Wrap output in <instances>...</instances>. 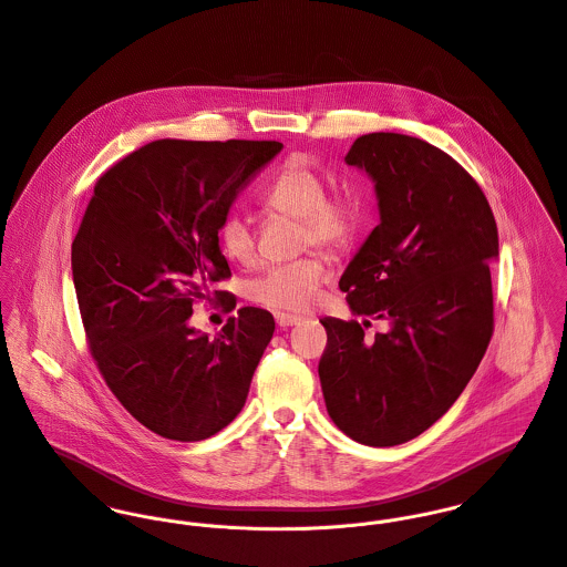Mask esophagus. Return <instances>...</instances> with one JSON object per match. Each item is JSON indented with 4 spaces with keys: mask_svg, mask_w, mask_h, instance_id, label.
I'll list each match as a JSON object with an SVG mask.
<instances>
[{
    "mask_svg": "<svg viewBox=\"0 0 567 567\" xmlns=\"http://www.w3.org/2000/svg\"><path fill=\"white\" fill-rule=\"evenodd\" d=\"M275 321L279 327H292V324L301 323L299 317L295 315H286V312H275Z\"/></svg>",
    "mask_w": 567,
    "mask_h": 567,
    "instance_id": "esophagus-1",
    "label": "esophagus"
}]
</instances>
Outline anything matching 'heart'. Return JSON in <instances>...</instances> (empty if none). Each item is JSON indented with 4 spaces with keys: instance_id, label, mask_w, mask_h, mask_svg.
Segmentation results:
<instances>
[{
    "instance_id": "heart-1",
    "label": "heart",
    "mask_w": 567,
    "mask_h": 567,
    "mask_svg": "<svg viewBox=\"0 0 567 567\" xmlns=\"http://www.w3.org/2000/svg\"><path fill=\"white\" fill-rule=\"evenodd\" d=\"M270 212L301 220V244L342 248L351 243L360 209L351 200H327V189L319 174L303 163L290 162L270 183L264 196ZM218 244L223 252L248 264L255 255V236L248 220L240 214H227L218 227ZM327 270L319 255H308L297 261L268 268L250 284V299L259 306L279 312H303L319 299Z\"/></svg>"
}]
</instances>
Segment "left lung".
I'll return each mask as SVG.
<instances>
[{
  "label": "left lung",
  "instance_id": "obj_1",
  "mask_svg": "<svg viewBox=\"0 0 567 567\" xmlns=\"http://www.w3.org/2000/svg\"><path fill=\"white\" fill-rule=\"evenodd\" d=\"M344 163L375 183L380 223L338 286L355 317L382 318L390 331L364 339L358 321L324 317L319 378L347 436L391 447L441 419L485 355L497 227L478 183L423 140L369 133Z\"/></svg>",
  "mask_w": 567,
  "mask_h": 567
}]
</instances>
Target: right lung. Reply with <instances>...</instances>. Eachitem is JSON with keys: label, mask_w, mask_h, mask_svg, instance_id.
Segmentation results:
<instances>
[{"label": "right lung", "mask_w": 567, "mask_h": 567, "mask_svg": "<svg viewBox=\"0 0 567 567\" xmlns=\"http://www.w3.org/2000/svg\"><path fill=\"white\" fill-rule=\"evenodd\" d=\"M279 142L157 140L106 169L72 244L82 324L97 369L142 425L203 441L243 410L275 319L240 308L216 338L189 323L231 277L218 227ZM236 303L229 308V312Z\"/></svg>", "instance_id": "right-lung-1"}]
</instances>
